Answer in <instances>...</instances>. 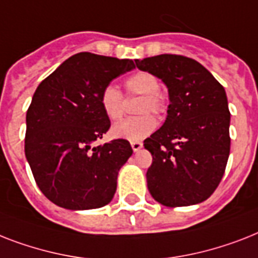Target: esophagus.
Listing matches in <instances>:
<instances>
[{"label": "esophagus", "instance_id": "1", "mask_svg": "<svg viewBox=\"0 0 258 258\" xmlns=\"http://www.w3.org/2000/svg\"><path fill=\"white\" fill-rule=\"evenodd\" d=\"M131 147H133L134 152H138L140 148H143V143L142 142H131Z\"/></svg>", "mask_w": 258, "mask_h": 258}]
</instances>
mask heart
Listing matches in <instances>:
<instances>
[{"label":"heart","mask_w":258,"mask_h":258,"mask_svg":"<svg viewBox=\"0 0 258 258\" xmlns=\"http://www.w3.org/2000/svg\"><path fill=\"white\" fill-rule=\"evenodd\" d=\"M125 89L130 95L143 96L140 103V116L125 119L115 124L111 130V135L118 139H125L130 142H139L152 134L158 125L155 116L144 112L162 114L165 110L164 96L159 93L160 82L154 74L147 71L135 73L125 81ZM100 107L106 118L111 122H116L124 114V96L122 91L115 85H107L100 94Z\"/></svg>","instance_id":"1"}]
</instances>
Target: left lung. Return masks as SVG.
<instances>
[{"label":"left lung","mask_w":258,"mask_h":258,"mask_svg":"<svg viewBox=\"0 0 258 258\" xmlns=\"http://www.w3.org/2000/svg\"><path fill=\"white\" fill-rule=\"evenodd\" d=\"M168 89L165 122L144 140L152 155L151 196L165 207H188L215 192L227 167L231 114L225 90L198 60L162 54L139 60Z\"/></svg>","instance_id":"left-lung-1"}]
</instances>
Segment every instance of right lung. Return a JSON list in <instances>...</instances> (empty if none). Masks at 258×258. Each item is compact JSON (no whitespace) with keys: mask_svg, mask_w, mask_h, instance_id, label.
<instances>
[{"mask_svg":"<svg viewBox=\"0 0 258 258\" xmlns=\"http://www.w3.org/2000/svg\"><path fill=\"white\" fill-rule=\"evenodd\" d=\"M133 69L131 59L78 53L35 90L26 112L25 155L42 194L58 207L95 209L114 198L133 148L124 139L93 144L110 128L102 90Z\"/></svg>","mask_w":258,"mask_h":258,"instance_id":"add662e5","label":"right lung"}]
</instances>
